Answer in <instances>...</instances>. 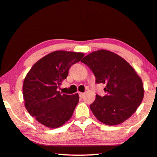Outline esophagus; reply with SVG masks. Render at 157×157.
Here are the masks:
<instances>
[{
    "instance_id": "obj_1",
    "label": "esophagus",
    "mask_w": 157,
    "mask_h": 157,
    "mask_svg": "<svg viewBox=\"0 0 157 157\" xmlns=\"http://www.w3.org/2000/svg\"><path fill=\"white\" fill-rule=\"evenodd\" d=\"M84 95L85 94L83 93H79V96H80V98H83V96H84Z\"/></svg>"
}]
</instances>
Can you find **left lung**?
Returning <instances> with one entry per match:
<instances>
[{
  "instance_id": "8db88e82",
  "label": "left lung",
  "mask_w": 157,
  "mask_h": 157,
  "mask_svg": "<svg viewBox=\"0 0 157 157\" xmlns=\"http://www.w3.org/2000/svg\"><path fill=\"white\" fill-rule=\"evenodd\" d=\"M81 62L95 75V82L105 85L106 95H96L90 108L98 120L114 126L134 113L144 98L142 80L124 59L108 50H98L85 56Z\"/></svg>"
}]
</instances>
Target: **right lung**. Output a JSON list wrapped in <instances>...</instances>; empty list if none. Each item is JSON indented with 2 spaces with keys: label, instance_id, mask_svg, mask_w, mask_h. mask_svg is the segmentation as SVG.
<instances>
[{
  "label": "right lung",
  "instance_id": "right-lung-1",
  "mask_svg": "<svg viewBox=\"0 0 157 157\" xmlns=\"http://www.w3.org/2000/svg\"><path fill=\"white\" fill-rule=\"evenodd\" d=\"M85 54L80 52L55 51L36 62L27 73L23 95L27 111L48 128H58L72 117L79 102L78 93L61 94L58 91L72 64Z\"/></svg>",
  "mask_w": 157,
  "mask_h": 157
}]
</instances>
